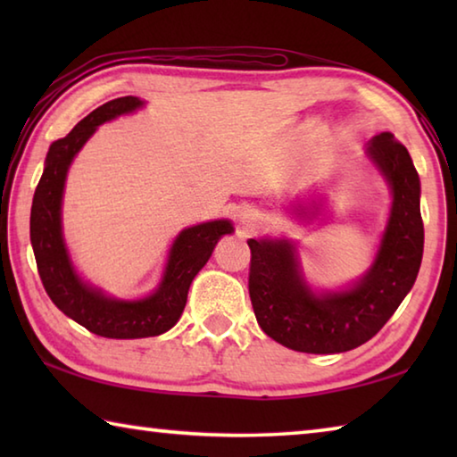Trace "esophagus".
Instances as JSON below:
<instances>
[{"instance_id":"1","label":"esophagus","mask_w":457,"mask_h":457,"mask_svg":"<svg viewBox=\"0 0 457 457\" xmlns=\"http://www.w3.org/2000/svg\"><path fill=\"white\" fill-rule=\"evenodd\" d=\"M239 223H242V228L245 231H252V229L258 228L260 215H258V212H253L252 207H244V210L239 212Z\"/></svg>"}]
</instances>
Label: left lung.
<instances>
[{"mask_svg": "<svg viewBox=\"0 0 457 457\" xmlns=\"http://www.w3.org/2000/svg\"><path fill=\"white\" fill-rule=\"evenodd\" d=\"M369 157L389 183L393 204L373 266L346 290L316 294L288 239H250V298L270 338L292 351L330 354L373 338L413 288L423 258L420 175L393 133H378Z\"/></svg>", "mask_w": 457, "mask_h": 457, "instance_id": "obj_1", "label": "left lung"}]
</instances>
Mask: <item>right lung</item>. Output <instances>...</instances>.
Here are the masks:
<instances>
[{"mask_svg": "<svg viewBox=\"0 0 457 457\" xmlns=\"http://www.w3.org/2000/svg\"><path fill=\"white\" fill-rule=\"evenodd\" d=\"M141 106L143 100L137 96L114 98L84 117L64 138L54 141L29 215V239L37 274L52 303L84 328L104 338L157 337L175 327L187 303L193 278L207 264L218 239L234 231L228 220L205 221L183 229L169 252L159 288L141 300L108 298L76 274L62 237V195L68 167L98 125Z\"/></svg>", "mask_w": 457, "mask_h": 457, "instance_id": "1", "label": "right lung"}]
</instances>
